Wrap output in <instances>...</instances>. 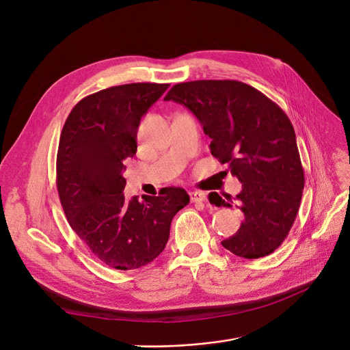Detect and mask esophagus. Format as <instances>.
I'll return each instance as SVG.
<instances>
[{
  "mask_svg": "<svg viewBox=\"0 0 350 350\" xmlns=\"http://www.w3.org/2000/svg\"><path fill=\"white\" fill-rule=\"evenodd\" d=\"M189 196L193 203H203V201L207 200V194L203 191H190Z\"/></svg>",
  "mask_w": 350,
  "mask_h": 350,
  "instance_id": "obj_1",
  "label": "esophagus"
}]
</instances>
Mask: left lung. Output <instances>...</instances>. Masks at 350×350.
Returning <instances> with one entry per match:
<instances>
[{
    "label": "left lung",
    "mask_w": 350,
    "mask_h": 350,
    "mask_svg": "<svg viewBox=\"0 0 350 350\" xmlns=\"http://www.w3.org/2000/svg\"><path fill=\"white\" fill-rule=\"evenodd\" d=\"M164 100L189 107L211 139V154L228 164L243 183L235 207L244 221L221 244L237 256L254 260L272 254L295 221L305 174L293 126L284 110L262 92L232 79L176 83ZM217 207H232L217 193Z\"/></svg>",
    "instance_id": "left-lung-1"
}]
</instances>
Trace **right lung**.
<instances>
[{"mask_svg": "<svg viewBox=\"0 0 350 350\" xmlns=\"http://www.w3.org/2000/svg\"><path fill=\"white\" fill-rule=\"evenodd\" d=\"M169 83H126L81 99L64 124L57 154V189L68 223L99 261L131 271L164 250L172 219L190 203L185 189L127 201L123 161L137 150L142 116Z\"/></svg>", "mask_w": 350, "mask_h": 350, "instance_id": "1", "label": "right lung"}]
</instances>
